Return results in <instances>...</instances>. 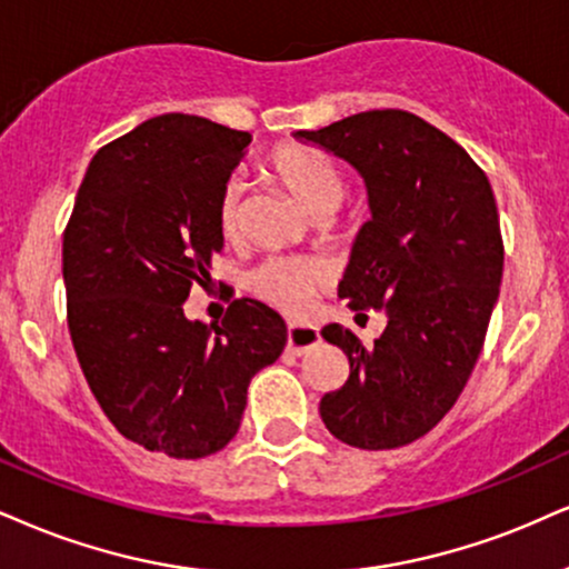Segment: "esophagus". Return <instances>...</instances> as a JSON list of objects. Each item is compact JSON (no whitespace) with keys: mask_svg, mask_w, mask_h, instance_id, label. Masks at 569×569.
Instances as JSON below:
<instances>
[{"mask_svg":"<svg viewBox=\"0 0 569 569\" xmlns=\"http://www.w3.org/2000/svg\"><path fill=\"white\" fill-rule=\"evenodd\" d=\"M321 340L317 327H306V325H290L287 327V350L292 356H303L311 348H317Z\"/></svg>","mask_w":569,"mask_h":569,"instance_id":"esophagus-1","label":"esophagus"}]
</instances>
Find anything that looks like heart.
Returning a JSON list of instances; mask_svg holds the SVG:
<instances>
[{
  "instance_id": "heart-1",
  "label": "heart",
  "mask_w": 569,
  "mask_h": 569,
  "mask_svg": "<svg viewBox=\"0 0 569 569\" xmlns=\"http://www.w3.org/2000/svg\"><path fill=\"white\" fill-rule=\"evenodd\" d=\"M266 173L282 184L287 192L296 198V202L313 219H327L329 213L340 208L346 198V179H342L338 163L325 152L313 150L303 144H284L277 147L269 158H266ZM242 184L231 179L223 187L219 198V229L223 240L234 242L242 231ZM356 229V219H350L346 231ZM327 282L325 266L317 261H306V258H269L261 266H256L248 273V290L261 303L277 308V311L306 313L311 306L313 296L319 287Z\"/></svg>"
}]
</instances>
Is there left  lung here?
<instances>
[{"mask_svg":"<svg viewBox=\"0 0 569 569\" xmlns=\"http://www.w3.org/2000/svg\"><path fill=\"white\" fill-rule=\"evenodd\" d=\"M296 139L363 179L371 219L338 292L350 311L388 313L369 348L340 325L321 329L350 375L319 413L353 448L406 446L451 411L486 340L503 271L493 189L465 147L406 110L356 113Z\"/></svg>","mask_w":569,"mask_h":569,"instance_id":"obj_1","label":"left lung"}]
</instances>
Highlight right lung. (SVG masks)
<instances>
[{"label":"right lung","instance_id":"1","mask_svg":"<svg viewBox=\"0 0 569 569\" xmlns=\"http://www.w3.org/2000/svg\"><path fill=\"white\" fill-rule=\"evenodd\" d=\"M200 116L166 113L104 144L62 237L68 329L97 403L123 438L173 459L221 451L248 385L279 359L287 325L240 298L219 325L187 319L223 248L219 198L250 144Z\"/></svg>","mask_w":569,"mask_h":569}]
</instances>
